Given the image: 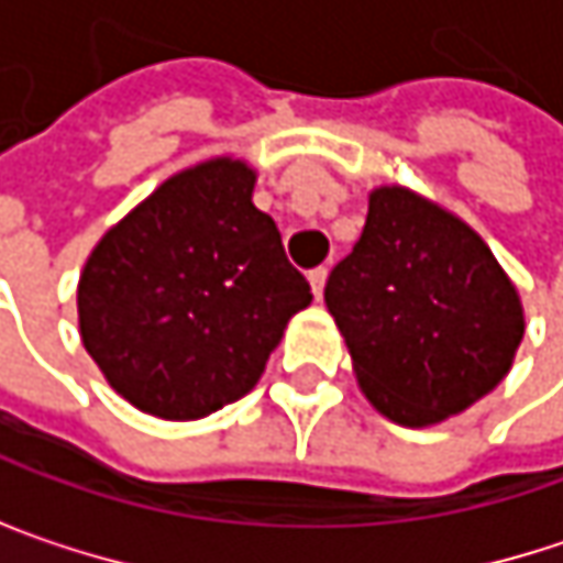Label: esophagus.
<instances>
[{"label":"esophagus","instance_id":"1","mask_svg":"<svg viewBox=\"0 0 563 563\" xmlns=\"http://www.w3.org/2000/svg\"><path fill=\"white\" fill-rule=\"evenodd\" d=\"M325 277H329V271H325V267L309 271V286H312V296H316V299H319V296H322V289H325Z\"/></svg>","mask_w":563,"mask_h":563}]
</instances>
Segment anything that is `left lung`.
<instances>
[{"label": "left lung", "mask_w": 563, "mask_h": 563, "mask_svg": "<svg viewBox=\"0 0 563 563\" xmlns=\"http://www.w3.org/2000/svg\"><path fill=\"white\" fill-rule=\"evenodd\" d=\"M368 404L400 427L443 423L493 391L525 339V309L489 244L407 185L368 191L352 254L329 274Z\"/></svg>", "instance_id": "8db88e82"}]
</instances>
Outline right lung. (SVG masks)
I'll use <instances>...</instances> for the list:
<instances>
[{
    "label": "right lung",
    "instance_id": "add662e5",
    "mask_svg": "<svg viewBox=\"0 0 563 563\" xmlns=\"http://www.w3.org/2000/svg\"><path fill=\"white\" fill-rule=\"evenodd\" d=\"M254 185L247 159L195 163L90 251L77 280L80 342L136 410L198 420L254 391L286 322L312 302Z\"/></svg>",
    "mask_w": 563,
    "mask_h": 563
}]
</instances>
